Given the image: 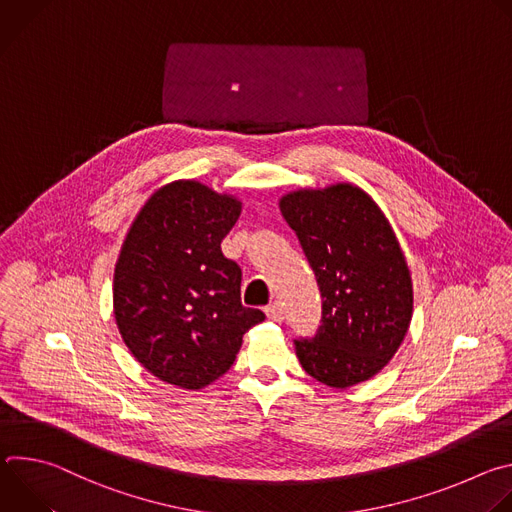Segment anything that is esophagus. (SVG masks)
<instances>
[{"label":"esophagus","mask_w":512,"mask_h":512,"mask_svg":"<svg viewBox=\"0 0 512 512\" xmlns=\"http://www.w3.org/2000/svg\"><path fill=\"white\" fill-rule=\"evenodd\" d=\"M265 314H267L269 320L281 322V320H283V306H281L279 302H273V304H269V306L265 308Z\"/></svg>","instance_id":"34e87169"}]
</instances>
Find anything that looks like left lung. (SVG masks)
<instances>
[{
    "label": "left lung",
    "mask_w": 512,
    "mask_h": 512,
    "mask_svg": "<svg viewBox=\"0 0 512 512\" xmlns=\"http://www.w3.org/2000/svg\"><path fill=\"white\" fill-rule=\"evenodd\" d=\"M322 294V326L296 340L304 371L332 389L381 373L413 316V281L401 243L371 194L350 182L279 198Z\"/></svg>",
    "instance_id": "left-lung-1"
}]
</instances>
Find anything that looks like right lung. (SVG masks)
Listing matches in <instances>:
<instances>
[{
    "label": "right lung",
    "mask_w": 512,
    "mask_h": 512,
    "mask_svg": "<svg viewBox=\"0 0 512 512\" xmlns=\"http://www.w3.org/2000/svg\"><path fill=\"white\" fill-rule=\"evenodd\" d=\"M243 202L198 180L158 188L125 235L115 275L113 314L143 369L196 391L223 377L243 334L265 320L241 304V269L221 251Z\"/></svg>",
    "instance_id": "add662e5"
}]
</instances>
